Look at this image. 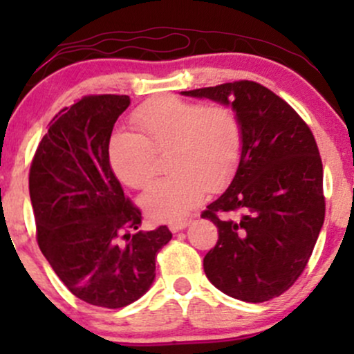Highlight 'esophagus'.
I'll use <instances>...</instances> for the list:
<instances>
[{
	"instance_id": "1",
	"label": "esophagus",
	"mask_w": 354,
	"mask_h": 354,
	"mask_svg": "<svg viewBox=\"0 0 354 354\" xmlns=\"http://www.w3.org/2000/svg\"><path fill=\"white\" fill-rule=\"evenodd\" d=\"M188 225H189V219H176V221L169 223V230H171L173 233H176V231L185 230Z\"/></svg>"
}]
</instances>
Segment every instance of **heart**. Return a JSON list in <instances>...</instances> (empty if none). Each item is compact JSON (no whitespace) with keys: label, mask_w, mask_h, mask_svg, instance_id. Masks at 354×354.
I'll return each mask as SVG.
<instances>
[{"label":"heart","mask_w":354,"mask_h":354,"mask_svg":"<svg viewBox=\"0 0 354 354\" xmlns=\"http://www.w3.org/2000/svg\"><path fill=\"white\" fill-rule=\"evenodd\" d=\"M138 133H116L108 145V161L120 181L141 189L151 183L166 158L169 176L141 196L148 216L180 219L196 208L206 188L225 186L236 173L243 153V126L228 104L160 96L133 113Z\"/></svg>","instance_id":"b5f03b06"}]
</instances>
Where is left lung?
<instances>
[{
	"label": "left lung",
	"instance_id": "8db88e82",
	"mask_svg": "<svg viewBox=\"0 0 354 354\" xmlns=\"http://www.w3.org/2000/svg\"><path fill=\"white\" fill-rule=\"evenodd\" d=\"M231 104L243 126V153L230 188L201 218L218 228L203 259L219 291L248 303L270 301L306 268L324 221L323 163L310 126L254 81L183 91Z\"/></svg>",
	"mask_w": 354,
	"mask_h": 354
}]
</instances>
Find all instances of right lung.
I'll use <instances>...</instances> for the list:
<instances>
[{"label":"right lung","instance_id":"1","mask_svg":"<svg viewBox=\"0 0 354 354\" xmlns=\"http://www.w3.org/2000/svg\"><path fill=\"white\" fill-rule=\"evenodd\" d=\"M126 95H89L48 124L30 166L36 239L76 298L118 310L141 298L154 279L168 226L138 230L141 211L124 196L108 161L113 126Z\"/></svg>","mask_w":354,"mask_h":354}]
</instances>
